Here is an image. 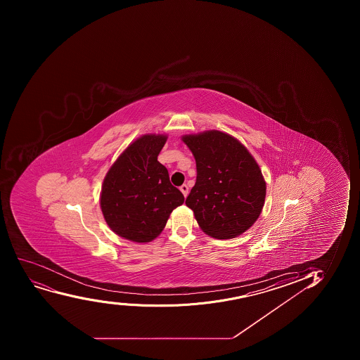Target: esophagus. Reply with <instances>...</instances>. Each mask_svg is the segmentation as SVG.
<instances>
[{
	"label": "esophagus",
	"instance_id": "1",
	"mask_svg": "<svg viewBox=\"0 0 360 360\" xmlns=\"http://www.w3.org/2000/svg\"><path fill=\"white\" fill-rule=\"evenodd\" d=\"M179 190L182 191L184 197L188 196V193H189V186H186V184H183V186H179Z\"/></svg>",
	"mask_w": 360,
	"mask_h": 360
}]
</instances>
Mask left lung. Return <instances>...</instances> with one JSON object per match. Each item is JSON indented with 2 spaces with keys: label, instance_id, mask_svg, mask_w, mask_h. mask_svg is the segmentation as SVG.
I'll return each instance as SVG.
<instances>
[{
  "label": "left lung",
  "instance_id": "8db88e82",
  "mask_svg": "<svg viewBox=\"0 0 360 360\" xmlns=\"http://www.w3.org/2000/svg\"><path fill=\"white\" fill-rule=\"evenodd\" d=\"M196 160V183L186 198L197 223L217 239L242 235L259 217L266 195L262 170L249 150L225 132L186 135Z\"/></svg>",
  "mask_w": 360,
  "mask_h": 360
}]
</instances>
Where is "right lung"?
<instances>
[{"label":"right lung","instance_id":"add662e5","mask_svg":"<svg viewBox=\"0 0 360 360\" xmlns=\"http://www.w3.org/2000/svg\"><path fill=\"white\" fill-rule=\"evenodd\" d=\"M167 139L150 134L136 139L104 178L100 202L104 219L116 235L131 242L156 238L172 210L184 203L167 167L157 160Z\"/></svg>","mask_w":360,"mask_h":360}]
</instances>
